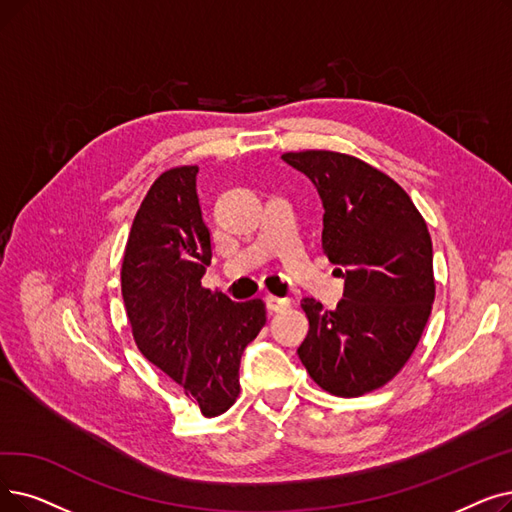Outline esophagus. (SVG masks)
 Here are the masks:
<instances>
[{
    "label": "esophagus",
    "mask_w": 512,
    "mask_h": 512,
    "mask_svg": "<svg viewBox=\"0 0 512 512\" xmlns=\"http://www.w3.org/2000/svg\"><path fill=\"white\" fill-rule=\"evenodd\" d=\"M265 305H268L270 311H282V309H286L288 305H291V301L274 297V295H268V297H265Z\"/></svg>",
    "instance_id": "obj_1"
}]
</instances>
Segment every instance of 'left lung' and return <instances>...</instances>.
I'll return each instance as SVG.
<instances>
[{
  "instance_id": "left-lung-1",
  "label": "left lung",
  "mask_w": 512,
  "mask_h": 512,
  "mask_svg": "<svg viewBox=\"0 0 512 512\" xmlns=\"http://www.w3.org/2000/svg\"><path fill=\"white\" fill-rule=\"evenodd\" d=\"M282 161L316 186L322 249L345 278L332 311L303 299L309 332L299 360L324 391L364 395L404 368L427 326L435 299L431 234L406 190L360 159L303 150Z\"/></svg>"
}]
</instances>
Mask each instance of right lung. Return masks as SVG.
I'll list each match as a JSON object with an SVG mask.
<instances>
[{
    "label": "right lung",
    "mask_w": 512,
    "mask_h": 512,
    "mask_svg": "<svg viewBox=\"0 0 512 512\" xmlns=\"http://www.w3.org/2000/svg\"><path fill=\"white\" fill-rule=\"evenodd\" d=\"M196 173L175 167L150 186L127 238L121 293L144 358L211 418L236 402L242 351L265 324V305L234 303L201 284L213 249Z\"/></svg>",
    "instance_id": "add662e5"
}]
</instances>
